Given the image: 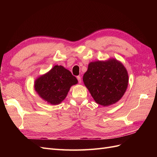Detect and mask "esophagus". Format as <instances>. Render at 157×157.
Masks as SVG:
<instances>
[{
    "instance_id": "obj_1",
    "label": "esophagus",
    "mask_w": 157,
    "mask_h": 157,
    "mask_svg": "<svg viewBox=\"0 0 157 157\" xmlns=\"http://www.w3.org/2000/svg\"><path fill=\"white\" fill-rule=\"evenodd\" d=\"M77 80H78V83H81V82H82V80H81V77H80V76H77Z\"/></svg>"
}]
</instances>
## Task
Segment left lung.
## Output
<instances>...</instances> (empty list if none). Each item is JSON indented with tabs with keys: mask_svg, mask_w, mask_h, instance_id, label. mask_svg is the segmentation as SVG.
I'll list each match as a JSON object with an SVG mask.
<instances>
[{
	"mask_svg": "<svg viewBox=\"0 0 157 157\" xmlns=\"http://www.w3.org/2000/svg\"><path fill=\"white\" fill-rule=\"evenodd\" d=\"M82 80L94 101L107 107L124 96L129 78L124 65L117 59L109 58L90 62Z\"/></svg>",
	"mask_w": 157,
	"mask_h": 157,
	"instance_id": "8db88e82",
	"label": "left lung"
}]
</instances>
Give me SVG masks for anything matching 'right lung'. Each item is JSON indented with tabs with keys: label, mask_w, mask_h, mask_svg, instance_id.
Instances as JSON below:
<instances>
[{
	"label": "right lung",
	"mask_w": 157,
	"mask_h": 157,
	"mask_svg": "<svg viewBox=\"0 0 157 157\" xmlns=\"http://www.w3.org/2000/svg\"><path fill=\"white\" fill-rule=\"evenodd\" d=\"M77 83V79L71 71L56 65L36 78L34 88L41 99L50 105H56L64 100L71 87Z\"/></svg>",
	"instance_id": "obj_1"
}]
</instances>
